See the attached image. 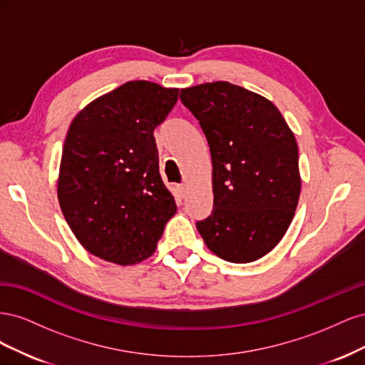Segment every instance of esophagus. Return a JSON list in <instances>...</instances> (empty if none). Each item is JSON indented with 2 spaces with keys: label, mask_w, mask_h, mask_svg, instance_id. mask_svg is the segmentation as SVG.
<instances>
[{
  "label": "esophagus",
  "mask_w": 365,
  "mask_h": 365,
  "mask_svg": "<svg viewBox=\"0 0 365 365\" xmlns=\"http://www.w3.org/2000/svg\"><path fill=\"white\" fill-rule=\"evenodd\" d=\"M178 192H180V195H181V196H185V193H187V187H185L184 184L178 185Z\"/></svg>",
  "instance_id": "1"
}]
</instances>
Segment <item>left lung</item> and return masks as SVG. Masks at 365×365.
Masks as SVG:
<instances>
[{"instance_id":"1","label":"left lung","mask_w":365,"mask_h":365,"mask_svg":"<svg viewBox=\"0 0 365 365\" xmlns=\"http://www.w3.org/2000/svg\"><path fill=\"white\" fill-rule=\"evenodd\" d=\"M212 153L213 212L196 222L207 248L250 263L275 248L302 190L298 146L279 108L245 88L212 82L182 88Z\"/></svg>"}]
</instances>
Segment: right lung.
<instances>
[{
  "label": "right lung",
  "instance_id": "right-lung-1",
  "mask_svg": "<svg viewBox=\"0 0 365 365\" xmlns=\"http://www.w3.org/2000/svg\"><path fill=\"white\" fill-rule=\"evenodd\" d=\"M178 91L130 81L94 98L71 121L58 200L76 239L98 259L128 267L150 257L176 213L160 176L153 129Z\"/></svg>",
  "mask_w": 365,
  "mask_h": 365
}]
</instances>
